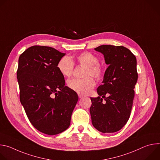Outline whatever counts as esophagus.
<instances>
[{"instance_id": "1", "label": "esophagus", "mask_w": 160, "mask_h": 160, "mask_svg": "<svg viewBox=\"0 0 160 160\" xmlns=\"http://www.w3.org/2000/svg\"><path fill=\"white\" fill-rule=\"evenodd\" d=\"M78 97H79V98H83V96L82 95V94H78Z\"/></svg>"}]
</instances>
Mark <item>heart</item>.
<instances>
[{
    "label": "heart",
    "mask_w": 160,
    "mask_h": 160,
    "mask_svg": "<svg viewBox=\"0 0 160 160\" xmlns=\"http://www.w3.org/2000/svg\"><path fill=\"white\" fill-rule=\"evenodd\" d=\"M77 62L86 66L84 73V78H72L68 81V86L70 89L80 94L88 93L95 86V81L92 77L96 78H101L104 74V67L99 63V58L95 54L90 52H84L76 58ZM75 64L73 61L68 56H63L58 62V69L64 77H70L72 75Z\"/></svg>",
    "instance_id": "heart-1"
}]
</instances>
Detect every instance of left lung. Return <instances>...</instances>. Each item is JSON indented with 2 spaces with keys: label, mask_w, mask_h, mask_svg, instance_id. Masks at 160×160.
<instances>
[{
  "label": "left lung",
  "mask_w": 160,
  "mask_h": 160,
  "mask_svg": "<svg viewBox=\"0 0 160 160\" xmlns=\"http://www.w3.org/2000/svg\"><path fill=\"white\" fill-rule=\"evenodd\" d=\"M94 49L104 55L109 66L102 84L97 88L99 96L90 98L92 123L101 132H115L125 126L130 116L138 78L136 58L122 45H102Z\"/></svg>",
  "instance_id": "1"
}]
</instances>
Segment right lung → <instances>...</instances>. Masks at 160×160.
<instances>
[{"instance_id": "obj_1", "label": "right lung", "mask_w": 160, "mask_h": 160, "mask_svg": "<svg viewBox=\"0 0 160 160\" xmlns=\"http://www.w3.org/2000/svg\"><path fill=\"white\" fill-rule=\"evenodd\" d=\"M66 54L48 46L34 45L18 60L19 99L28 118L38 131L56 135L70 125L77 94L64 86L58 62Z\"/></svg>"}]
</instances>
